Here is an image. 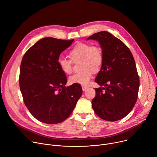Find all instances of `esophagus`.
Masks as SVG:
<instances>
[{
    "instance_id": "34e87169",
    "label": "esophagus",
    "mask_w": 157,
    "mask_h": 157,
    "mask_svg": "<svg viewBox=\"0 0 157 157\" xmlns=\"http://www.w3.org/2000/svg\"><path fill=\"white\" fill-rule=\"evenodd\" d=\"M87 86H84V85H82V91H86V89H87Z\"/></svg>"
}]
</instances>
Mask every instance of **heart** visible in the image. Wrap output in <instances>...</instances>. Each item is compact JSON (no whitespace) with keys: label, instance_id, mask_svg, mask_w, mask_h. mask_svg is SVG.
Returning <instances> with one entry per match:
<instances>
[{"label":"heart","instance_id":"heart-1","mask_svg":"<svg viewBox=\"0 0 157 157\" xmlns=\"http://www.w3.org/2000/svg\"><path fill=\"white\" fill-rule=\"evenodd\" d=\"M69 56L73 62L80 60V68L82 70L70 77L69 81L71 84H87L91 79L93 72L100 70L103 62L101 48L98 45L91 46L86 43L76 44L69 52ZM71 60L65 58H60L58 60L60 70L66 75H70L73 71Z\"/></svg>","mask_w":157,"mask_h":157}]
</instances>
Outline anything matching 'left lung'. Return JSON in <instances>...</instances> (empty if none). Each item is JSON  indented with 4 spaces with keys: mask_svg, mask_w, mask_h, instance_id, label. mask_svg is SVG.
Segmentation results:
<instances>
[{
    "mask_svg": "<svg viewBox=\"0 0 157 157\" xmlns=\"http://www.w3.org/2000/svg\"><path fill=\"white\" fill-rule=\"evenodd\" d=\"M89 40L98 41L103 53L95 82L104 87L95 89L92 107L105 121L121 120L132 110L138 97L140 82L135 60L125 44L108 32L96 33Z\"/></svg>",
    "mask_w": 157,
    "mask_h": 157,
    "instance_id": "8db88e82",
    "label": "left lung"
}]
</instances>
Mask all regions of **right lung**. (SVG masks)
I'll return each mask as SVG.
<instances>
[{"label":"right lung","mask_w":157,"mask_h":157,"mask_svg":"<svg viewBox=\"0 0 157 157\" xmlns=\"http://www.w3.org/2000/svg\"><path fill=\"white\" fill-rule=\"evenodd\" d=\"M73 41L43 38L22 58L20 91L31 114L41 122L55 124L66 120L82 95L80 84L65 86L67 78L58 64L61 52Z\"/></svg>","instance_id":"obj_1"}]
</instances>
